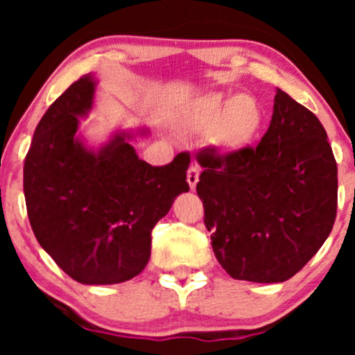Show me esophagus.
Segmentation results:
<instances>
[{"instance_id": "1", "label": "esophagus", "mask_w": 355, "mask_h": 355, "mask_svg": "<svg viewBox=\"0 0 355 355\" xmlns=\"http://www.w3.org/2000/svg\"><path fill=\"white\" fill-rule=\"evenodd\" d=\"M198 177H200V168H198V165H191L189 168V172H187V182H189L191 190L197 187Z\"/></svg>"}]
</instances>
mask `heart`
<instances>
[{"label":"heart","instance_id":"obj_1","mask_svg":"<svg viewBox=\"0 0 355 355\" xmlns=\"http://www.w3.org/2000/svg\"><path fill=\"white\" fill-rule=\"evenodd\" d=\"M182 123L195 132L209 130L210 144L222 152H240L259 137L263 110L254 96L209 93L187 105Z\"/></svg>","mask_w":355,"mask_h":355}]
</instances>
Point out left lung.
Returning <instances> with one entry per match:
<instances>
[{"instance_id": "left-lung-1", "label": "left lung", "mask_w": 355, "mask_h": 355, "mask_svg": "<svg viewBox=\"0 0 355 355\" xmlns=\"http://www.w3.org/2000/svg\"><path fill=\"white\" fill-rule=\"evenodd\" d=\"M197 193L211 248L232 279L285 282L331 234L337 164L311 110L277 88L274 115L257 146L225 155L205 148Z\"/></svg>"}]
</instances>
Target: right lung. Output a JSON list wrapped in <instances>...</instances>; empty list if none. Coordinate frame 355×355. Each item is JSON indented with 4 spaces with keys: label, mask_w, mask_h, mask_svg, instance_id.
I'll list each match as a JSON object with an SVG mask.
<instances>
[{
    "label": "right lung",
    "mask_w": 355,
    "mask_h": 355,
    "mask_svg": "<svg viewBox=\"0 0 355 355\" xmlns=\"http://www.w3.org/2000/svg\"><path fill=\"white\" fill-rule=\"evenodd\" d=\"M95 88L93 75L81 76L46 110L24 160L23 190L35 237L61 270L80 284L110 285L148 263L153 227L190 189V155L152 166L138 158L132 132L89 148L76 132Z\"/></svg>",
    "instance_id": "obj_1"
}]
</instances>
